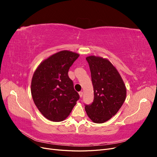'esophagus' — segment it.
Wrapping results in <instances>:
<instances>
[{"mask_svg": "<svg viewBox=\"0 0 157 157\" xmlns=\"http://www.w3.org/2000/svg\"><path fill=\"white\" fill-rule=\"evenodd\" d=\"M78 94H79V96H80V98H82V95H83V92H80L78 93Z\"/></svg>", "mask_w": 157, "mask_h": 157, "instance_id": "esophagus-1", "label": "esophagus"}]
</instances>
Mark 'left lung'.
Listing matches in <instances>:
<instances>
[{
  "mask_svg": "<svg viewBox=\"0 0 157 157\" xmlns=\"http://www.w3.org/2000/svg\"><path fill=\"white\" fill-rule=\"evenodd\" d=\"M91 72L94 99L85 106L88 117L101 124L115 116L124 103L126 88L124 81L110 61L102 57L90 56L86 58Z\"/></svg>",
  "mask_w": 157,
  "mask_h": 157,
  "instance_id": "1",
  "label": "left lung"
}]
</instances>
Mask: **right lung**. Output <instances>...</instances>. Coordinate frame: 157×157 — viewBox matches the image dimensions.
Listing matches in <instances>:
<instances>
[{"instance_id":"add662e5","label":"right lung","mask_w":157,"mask_h":157,"mask_svg":"<svg viewBox=\"0 0 157 157\" xmlns=\"http://www.w3.org/2000/svg\"><path fill=\"white\" fill-rule=\"evenodd\" d=\"M78 57V54L69 50L57 52L42 61L33 75V101L49 121H64L79 99L68 76L70 67Z\"/></svg>"}]
</instances>
